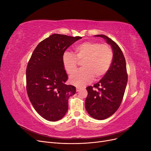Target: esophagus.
Here are the masks:
<instances>
[{
    "label": "esophagus",
    "instance_id": "obj_1",
    "mask_svg": "<svg viewBox=\"0 0 151 151\" xmlns=\"http://www.w3.org/2000/svg\"><path fill=\"white\" fill-rule=\"evenodd\" d=\"M81 90V88H78V87H77V88H76V91H77V92H79Z\"/></svg>",
    "mask_w": 151,
    "mask_h": 151
}]
</instances>
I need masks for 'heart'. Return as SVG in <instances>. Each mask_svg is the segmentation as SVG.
<instances>
[{
	"instance_id": "heart-1",
	"label": "heart",
	"mask_w": 151,
	"mask_h": 151,
	"mask_svg": "<svg viewBox=\"0 0 151 151\" xmlns=\"http://www.w3.org/2000/svg\"><path fill=\"white\" fill-rule=\"evenodd\" d=\"M75 55L65 51L62 55L63 67L71 74L77 68V60L82 62L83 68L77 71L70 77V83L76 86H84L96 78L104 76L111 66L113 52L108 45L94 42H85L76 45Z\"/></svg>"
}]
</instances>
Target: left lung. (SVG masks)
Segmentation results:
<instances>
[{
	"label": "left lung",
	"mask_w": 151,
	"mask_h": 151,
	"mask_svg": "<svg viewBox=\"0 0 151 151\" xmlns=\"http://www.w3.org/2000/svg\"><path fill=\"white\" fill-rule=\"evenodd\" d=\"M94 36L103 38L113 51L110 67L103 78L93 87L87 88L88 94L85 107L91 116L97 120H104L113 115L120 107L127 84L128 76L125 58L119 46L103 35ZM93 87L98 88L94 90Z\"/></svg>",
	"instance_id": "left-lung-1"
}]
</instances>
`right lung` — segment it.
Wrapping results in <instances>:
<instances>
[{
	"instance_id": "obj_1",
	"label": "right lung",
	"mask_w": 151,
	"mask_h": 151,
	"mask_svg": "<svg viewBox=\"0 0 151 151\" xmlns=\"http://www.w3.org/2000/svg\"><path fill=\"white\" fill-rule=\"evenodd\" d=\"M81 36L53 34L41 42L32 53L26 68V90L35 110L45 119L55 122L68 109V99L76 87L65 84L68 79L62 55Z\"/></svg>"
}]
</instances>
